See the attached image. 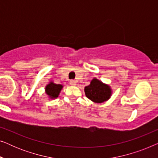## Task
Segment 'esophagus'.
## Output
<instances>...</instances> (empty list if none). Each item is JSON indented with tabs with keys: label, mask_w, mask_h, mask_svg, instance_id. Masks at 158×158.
<instances>
[{
	"label": "esophagus",
	"mask_w": 158,
	"mask_h": 158,
	"mask_svg": "<svg viewBox=\"0 0 158 158\" xmlns=\"http://www.w3.org/2000/svg\"><path fill=\"white\" fill-rule=\"evenodd\" d=\"M70 84L71 85L75 86V85H76V84H77V81H75V80H71V81H70Z\"/></svg>",
	"instance_id": "34e87169"
}]
</instances>
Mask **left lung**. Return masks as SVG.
<instances>
[{
	"label": "left lung",
	"instance_id": "8db88e82",
	"mask_svg": "<svg viewBox=\"0 0 158 158\" xmlns=\"http://www.w3.org/2000/svg\"><path fill=\"white\" fill-rule=\"evenodd\" d=\"M84 91L86 97L95 103H103L109 100L112 94L109 85L96 78L93 79L90 85L85 86Z\"/></svg>",
	"mask_w": 158,
	"mask_h": 158
}]
</instances>
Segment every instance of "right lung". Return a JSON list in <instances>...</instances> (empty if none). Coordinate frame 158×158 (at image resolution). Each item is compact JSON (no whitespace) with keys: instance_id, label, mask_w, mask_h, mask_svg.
Instances as JSON below:
<instances>
[{"instance_id":"1","label":"right lung","mask_w":158,"mask_h":158,"mask_svg":"<svg viewBox=\"0 0 158 158\" xmlns=\"http://www.w3.org/2000/svg\"><path fill=\"white\" fill-rule=\"evenodd\" d=\"M63 86L60 84H56L51 81L46 87H45V92L47 95L52 99L57 98L59 96L60 91H61L62 88Z\"/></svg>"}]
</instances>
